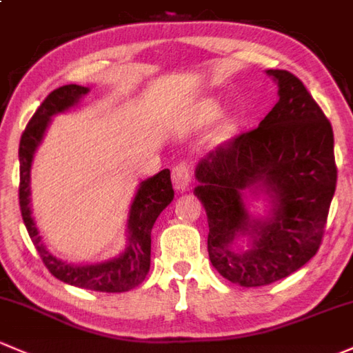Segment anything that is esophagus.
Returning <instances> with one entry per match:
<instances>
[{"label":"esophagus","mask_w":353,"mask_h":353,"mask_svg":"<svg viewBox=\"0 0 353 353\" xmlns=\"http://www.w3.org/2000/svg\"><path fill=\"white\" fill-rule=\"evenodd\" d=\"M172 181L176 190H185L192 181V166L187 161H181L173 166Z\"/></svg>","instance_id":"obj_1"}]
</instances>
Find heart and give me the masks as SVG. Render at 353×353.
Segmentation results:
<instances>
[{"label": "heart", "instance_id": "obj_1", "mask_svg": "<svg viewBox=\"0 0 353 353\" xmlns=\"http://www.w3.org/2000/svg\"><path fill=\"white\" fill-rule=\"evenodd\" d=\"M215 114H217V108H215L214 104L208 105V108H207V116H208V117H214Z\"/></svg>", "mask_w": 353, "mask_h": 353}]
</instances>
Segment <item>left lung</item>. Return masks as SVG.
Returning <instances> with one entry per match:
<instances>
[{
  "mask_svg": "<svg viewBox=\"0 0 353 353\" xmlns=\"http://www.w3.org/2000/svg\"><path fill=\"white\" fill-rule=\"evenodd\" d=\"M278 82L279 101L256 130L210 151L195 170V195L208 219L212 266L244 288L293 274L316 254L336 187L333 130L296 75L266 70ZM266 192L272 215L254 219L241 193ZM252 237L239 253L233 241Z\"/></svg>",
  "mask_w": 353,
  "mask_h": 353,
  "instance_id": "8db88e82",
  "label": "left lung"
}]
</instances>
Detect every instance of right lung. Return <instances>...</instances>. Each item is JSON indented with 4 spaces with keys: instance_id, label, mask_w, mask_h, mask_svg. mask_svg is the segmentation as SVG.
Listing matches in <instances>:
<instances>
[{
    "instance_id": "right-lung-1",
    "label": "right lung",
    "mask_w": 353,
    "mask_h": 353,
    "mask_svg": "<svg viewBox=\"0 0 353 353\" xmlns=\"http://www.w3.org/2000/svg\"><path fill=\"white\" fill-rule=\"evenodd\" d=\"M89 92L82 85H62L48 94L35 114L26 124L20 139V208L25 227L30 239L35 244L41 261L48 271L60 281L84 290L102 291V293H123L132 290L145 281L151 263V229L157 222L163 208L168 205L175 196L172 187L170 170H163L158 175L148 178L139 183L134 200L131 203L130 219H128V248L114 259L97 264L75 266L57 259L48 252L47 245L41 242L30 208V172H32L33 154L39 148L50 117L67 111L77 104L82 96Z\"/></svg>"
}]
</instances>
